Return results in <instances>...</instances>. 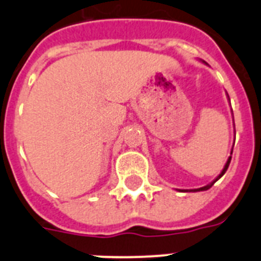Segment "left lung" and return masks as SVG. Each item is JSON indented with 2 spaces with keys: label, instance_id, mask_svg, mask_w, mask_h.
I'll return each mask as SVG.
<instances>
[{
  "label": "left lung",
  "instance_id": "8db88e82",
  "mask_svg": "<svg viewBox=\"0 0 261 261\" xmlns=\"http://www.w3.org/2000/svg\"><path fill=\"white\" fill-rule=\"evenodd\" d=\"M227 96H229V95H227ZM231 154H232V150H231ZM230 161H231V155H230L229 158H227V162H226L225 167L222 168V171H221V174L218 175V176H217L216 179H214V180L212 181L211 184H208V186H205V187H201V188H197V190H190V192H200V191H206V190H209V188H211V187L213 186V184L216 183V181L218 180V179H220V177H222V176H223V174H225V172H226V170H227V167H229V165H230Z\"/></svg>",
  "mask_w": 261,
  "mask_h": 261
}]
</instances>
